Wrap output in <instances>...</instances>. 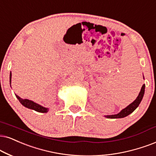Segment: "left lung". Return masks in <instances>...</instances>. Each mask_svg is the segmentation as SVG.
Wrapping results in <instances>:
<instances>
[{"instance_id":"left-lung-1","label":"left lung","mask_w":156,"mask_h":156,"mask_svg":"<svg viewBox=\"0 0 156 156\" xmlns=\"http://www.w3.org/2000/svg\"><path fill=\"white\" fill-rule=\"evenodd\" d=\"M145 85L143 84L141 88L140 92L139 93V95L137 97V98H136L133 103H131L129 106H127V107L125 108V109H122L119 113H118L117 114H112V115H106L105 116V117L110 118V119H117V118L125 117L129 115V114L133 113V112L137 109V107L139 106V104H140L142 99H143L144 93H145Z\"/></svg>"}]
</instances>
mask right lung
I'll return each mask as SVG.
<instances>
[{
  "mask_svg": "<svg viewBox=\"0 0 156 156\" xmlns=\"http://www.w3.org/2000/svg\"><path fill=\"white\" fill-rule=\"evenodd\" d=\"M11 72L10 73V84H11ZM16 98L19 99V101H20V103L22 104L23 106L28 108V109H33L34 110V111L38 112H42V113H47V112H48L49 110L48 108H45L44 106L39 105V104L31 101V100L23 99V98H20L17 95H16Z\"/></svg>",
  "mask_w": 156,
  "mask_h": 156,
  "instance_id": "1",
  "label": "right lung"
}]
</instances>
